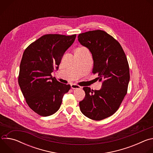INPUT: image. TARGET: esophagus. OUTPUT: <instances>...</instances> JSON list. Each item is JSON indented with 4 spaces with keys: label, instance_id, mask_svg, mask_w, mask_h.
Instances as JSON below:
<instances>
[{
    "label": "esophagus",
    "instance_id": "34e87169",
    "mask_svg": "<svg viewBox=\"0 0 153 153\" xmlns=\"http://www.w3.org/2000/svg\"><path fill=\"white\" fill-rule=\"evenodd\" d=\"M71 87L72 89H75V90L76 89H80V88H82L80 86H79V85H78L77 84H74V83L71 84Z\"/></svg>",
    "mask_w": 153,
    "mask_h": 153
}]
</instances>
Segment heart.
<instances>
[{
    "instance_id": "obj_1",
    "label": "heart",
    "mask_w": 153,
    "mask_h": 153,
    "mask_svg": "<svg viewBox=\"0 0 153 153\" xmlns=\"http://www.w3.org/2000/svg\"><path fill=\"white\" fill-rule=\"evenodd\" d=\"M83 48H77L76 51H79V50H82Z\"/></svg>"
}]
</instances>
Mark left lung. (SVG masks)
<instances>
[{
	"label": "left lung",
	"instance_id": "8db88e82",
	"mask_svg": "<svg viewBox=\"0 0 153 153\" xmlns=\"http://www.w3.org/2000/svg\"><path fill=\"white\" fill-rule=\"evenodd\" d=\"M78 40L91 53L93 73L103 82L99 90L83 87L85 97L79 102L80 111L92 120H101L117 111L127 93L130 77L127 58L119 42L104 31L79 34Z\"/></svg>",
	"mask_w": 153,
	"mask_h": 153
}]
</instances>
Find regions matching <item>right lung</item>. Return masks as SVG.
Segmentation results:
<instances>
[{
    "mask_svg": "<svg viewBox=\"0 0 153 153\" xmlns=\"http://www.w3.org/2000/svg\"><path fill=\"white\" fill-rule=\"evenodd\" d=\"M76 34L43 35L25 50L20 64L18 82L27 103L43 117L58 111L70 85L59 82L51 73L57 70L61 59L75 40Z\"/></svg>",
    "mask_w": 153,
    "mask_h": 153,
    "instance_id": "right-lung-1",
    "label": "right lung"
}]
</instances>
